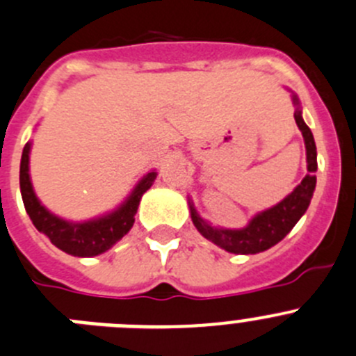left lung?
Instances as JSON below:
<instances>
[{
  "instance_id": "obj_1",
  "label": "left lung",
  "mask_w": 356,
  "mask_h": 356,
  "mask_svg": "<svg viewBox=\"0 0 356 356\" xmlns=\"http://www.w3.org/2000/svg\"><path fill=\"white\" fill-rule=\"evenodd\" d=\"M293 103L297 104V110L293 113L297 125H299L300 133L304 136V143H306V155H307V175L304 176L302 181L296 187V191L283 199L280 204L274 208L262 211L257 215L248 227L241 229V231H231V229H216L211 227L208 222L197 215L194 206L191 204V215L192 222L197 227V231L215 243L216 246L223 248L225 252L231 253H243V255H250V253H259L264 250L270 248L276 243L282 241L286 234L293 229L300 216L306 213L307 206H309L311 197H313L314 187H316V175L314 171L318 169L316 162V145H314V138L311 129L302 120L299 108V99L293 96Z\"/></svg>"
}]
</instances>
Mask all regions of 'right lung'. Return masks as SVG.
I'll return each instance as SVG.
<instances>
[{
    "label": "right lung",
    "mask_w": 356,
    "mask_h": 356,
    "mask_svg": "<svg viewBox=\"0 0 356 356\" xmlns=\"http://www.w3.org/2000/svg\"><path fill=\"white\" fill-rule=\"evenodd\" d=\"M29 150H31V145L26 143L22 150V159H20V194H22L24 208L36 229L43 232L52 241V245L74 257L99 255V253L110 250L118 239L124 238L133 227L141 195L152 187L155 176H157L155 172H148L136 185L129 199L117 211L110 213L103 218L90 220V222L71 223L47 211L36 199L31 180H29Z\"/></svg>",
    "instance_id": "add662e5"
}]
</instances>
